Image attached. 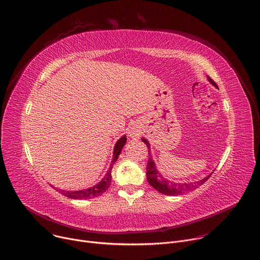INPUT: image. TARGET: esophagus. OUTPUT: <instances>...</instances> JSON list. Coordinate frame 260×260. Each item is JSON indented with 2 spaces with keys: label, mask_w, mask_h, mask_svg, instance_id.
I'll list each match as a JSON object with an SVG mask.
<instances>
[{
  "label": "esophagus",
  "mask_w": 260,
  "mask_h": 260,
  "mask_svg": "<svg viewBox=\"0 0 260 260\" xmlns=\"http://www.w3.org/2000/svg\"><path fill=\"white\" fill-rule=\"evenodd\" d=\"M141 134V131L139 129V127H137V125L133 124L129 127V130H128V136L130 138H133V139H137Z\"/></svg>",
  "instance_id": "esophagus-1"
}]
</instances>
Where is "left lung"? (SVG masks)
<instances>
[{
	"instance_id": "1",
	"label": "left lung",
	"mask_w": 260,
	"mask_h": 260,
	"mask_svg": "<svg viewBox=\"0 0 260 260\" xmlns=\"http://www.w3.org/2000/svg\"><path fill=\"white\" fill-rule=\"evenodd\" d=\"M207 78L210 81V83L215 86V88H218V85L214 82V80L210 76H207ZM141 140L148 146L149 156H150L148 166H147V180L153 188H155L158 192H160L162 194L170 195V196H178V195H181L185 192H191V191L195 190L196 188H198L199 186L205 184L213 174V171H212V174H210L209 176L205 177L204 179H201V180L195 181V182H187V183L172 182V181L166 179L164 176L161 175L160 171H158L157 165H156L155 160L153 159V156H152V153H151V145H150V142L148 141V139H146L145 137H142Z\"/></svg>"
}]
</instances>
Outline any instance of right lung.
<instances>
[{
	"instance_id": "add662e5",
	"label": "right lung",
	"mask_w": 260,
	"mask_h": 260,
	"mask_svg": "<svg viewBox=\"0 0 260 260\" xmlns=\"http://www.w3.org/2000/svg\"><path fill=\"white\" fill-rule=\"evenodd\" d=\"M126 141H127V136L123 135L117 142H115V145L113 147V155H112V160H111L110 166L105 174L104 178L98 184H96L90 188H86L83 190H77V191H67V190L59 189V192L61 194H63L64 196H67L68 198H71V199H91V198H95V197L102 195L109 188V186L111 184L112 166L115 163V161L118 160Z\"/></svg>"
}]
</instances>
